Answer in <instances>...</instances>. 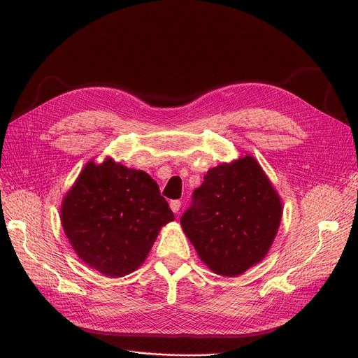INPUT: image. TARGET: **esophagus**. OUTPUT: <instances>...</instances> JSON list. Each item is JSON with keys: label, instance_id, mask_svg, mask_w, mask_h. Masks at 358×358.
Listing matches in <instances>:
<instances>
[{"label": "esophagus", "instance_id": "1", "mask_svg": "<svg viewBox=\"0 0 358 358\" xmlns=\"http://www.w3.org/2000/svg\"><path fill=\"white\" fill-rule=\"evenodd\" d=\"M169 208H171V210L174 213H178V210L181 208V201L180 200H171V203H169Z\"/></svg>", "mask_w": 358, "mask_h": 358}]
</instances>
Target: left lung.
I'll return each mask as SVG.
<instances>
[{"mask_svg":"<svg viewBox=\"0 0 358 358\" xmlns=\"http://www.w3.org/2000/svg\"><path fill=\"white\" fill-rule=\"evenodd\" d=\"M281 200L251 155L204 176L180 222L200 259L213 273L235 277L264 258L281 222Z\"/></svg>","mask_w":358,"mask_h":358,"instance_id":"1","label":"left lung"}]
</instances>
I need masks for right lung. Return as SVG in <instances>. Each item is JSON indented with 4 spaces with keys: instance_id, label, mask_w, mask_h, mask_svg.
<instances>
[{
    "instance_id": "right-lung-1",
    "label": "right lung",
    "mask_w": 358,
    "mask_h": 358,
    "mask_svg": "<svg viewBox=\"0 0 358 358\" xmlns=\"http://www.w3.org/2000/svg\"><path fill=\"white\" fill-rule=\"evenodd\" d=\"M61 220L85 264L115 278L142 266L174 213L149 174L107 158L84 166L64 197Z\"/></svg>"
}]
</instances>
